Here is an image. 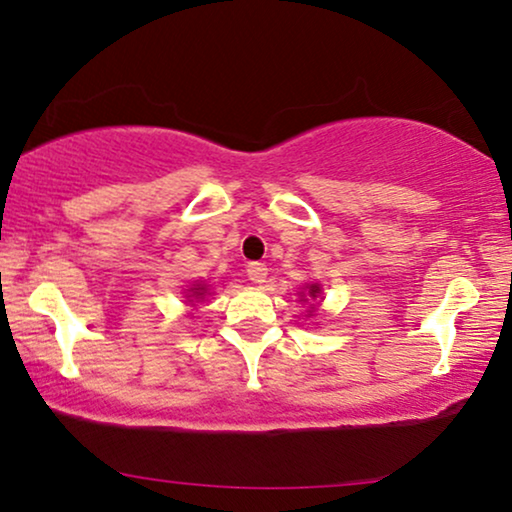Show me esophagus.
<instances>
[{"mask_svg": "<svg viewBox=\"0 0 512 512\" xmlns=\"http://www.w3.org/2000/svg\"><path fill=\"white\" fill-rule=\"evenodd\" d=\"M247 277L254 284H263L265 277H268V268H265L263 263H249L247 265Z\"/></svg>", "mask_w": 512, "mask_h": 512, "instance_id": "1", "label": "esophagus"}]
</instances>
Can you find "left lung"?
I'll list each match as a JSON object with an SVG mask.
<instances>
[{
  "mask_svg": "<svg viewBox=\"0 0 512 512\" xmlns=\"http://www.w3.org/2000/svg\"><path fill=\"white\" fill-rule=\"evenodd\" d=\"M317 293H319V286L312 284V286H310V296H317Z\"/></svg>",
  "mask_w": 512,
  "mask_h": 512,
  "instance_id": "obj_1",
  "label": "left lung"
}]
</instances>
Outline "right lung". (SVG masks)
Wrapping results in <instances>:
<instances>
[{
  "label": "right lung",
  "instance_id": "obj_1",
  "mask_svg": "<svg viewBox=\"0 0 512 512\" xmlns=\"http://www.w3.org/2000/svg\"><path fill=\"white\" fill-rule=\"evenodd\" d=\"M200 291H202V286H198V289H195V291H193V296H202V293H200Z\"/></svg>",
  "mask_w": 512,
  "mask_h": 512
}]
</instances>
